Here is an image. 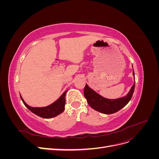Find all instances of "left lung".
I'll return each mask as SVG.
<instances>
[{
	"label": "left lung",
	"instance_id": "1",
	"mask_svg": "<svg viewBox=\"0 0 159 159\" xmlns=\"http://www.w3.org/2000/svg\"><path fill=\"white\" fill-rule=\"evenodd\" d=\"M133 74L134 76V71H133ZM134 85L135 84L134 83L126 96L116 99H109L103 98L91 89L87 84L85 86L84 93L91 108L104 114H112L117 112L129 102L134 92Z\"/></svg>",
	"mask_w": 159,
	"mask_h": 159
}]
</instances>
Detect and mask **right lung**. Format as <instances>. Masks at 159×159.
Instances as JSON below:
<instances>
[{
    "instance_id": "obj_1",
    "label": "right lung",
    "mask_w": 159,
    "mask_h": 159,
    "mask_svg": "<svg viewBox=\"0 0 159 159\" xmlns=\"http://www.w3.org/2000/svg\"><path fill=\"white\" fill-rule=\"evenodd\" d=\"M67 91L61 95V97L57 99L56 102L53 103L52 104L48 105L47 107H32L28 105L25 101L23 100L22 97L20 96V98L22 101L23 103L25 104V106L29 109L30 111L33 113L36 114L38 116H39L42 118L45 119H50L54 117L59 114L61 113L65 109V103H66V99L65 96Z\"/></svg>"
}]
</instances>
